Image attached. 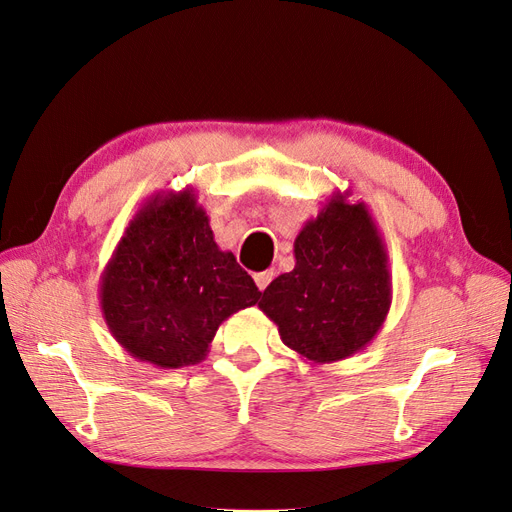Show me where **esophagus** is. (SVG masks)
<instances>
[{
  "mask_svg": "<svg viewBox=\"0 0 512 512\" xmlns=\"http://www.w3.org/2000/svg\"><path fill=\"white\" fill-rule=\"evenodd\" d=\"M273 277H275L273 269H267V271H262V273H256V275H254V282H256V286H258L260 290H265V288L271 284Z\"/></svg>",
  "mask_w": 512,
  "mask_h": 512,
  "instance_id": "obj_1",
  "label": "esophagus"
}]
</instances>
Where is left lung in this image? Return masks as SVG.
I'll list each match as a JSON object with an SVG mask.
<instances>
[{
  "label": "left lung",
  "mask_w": 512,
  "mask_h": 512,
  "mask_svg": "<svg viewBox=\"0 0 512 512\" xmlns=\"http://www.w3.org/2000/svg\"><path fill=\"white\" fill-rule=\"evenodd\" d=\"M333 194L294 239V269L267 286L258 307L282 342L309 363L361 352L391 309L389 256L365 203Z\"/></svg>",
  "instance_id": "8db88e82"
}]
</instances>
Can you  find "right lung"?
I'll return each mask as SVG.
<instances>
[{
    "label": "right lung",
    "instance_id": "obj_1",
    "mask_svg": "<svg viewBox=\"0 0 512 512\" xmlns=\"http://www.w3.org/2000/svg\"><path fill=\"white\" fill-rule=\"evenodd\" d=\"M98 294L119 346L160 369L205 361L220 324L260 299L237 258L215 243L190 188L156 194L138 209Z\"/></svg>",
    "mask_w": 512,
    "mask_h": 512
}]
</instances>
